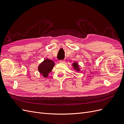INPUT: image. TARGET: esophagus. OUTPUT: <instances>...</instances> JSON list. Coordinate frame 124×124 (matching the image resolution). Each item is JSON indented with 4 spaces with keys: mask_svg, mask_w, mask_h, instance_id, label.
I'll return each mask as SVG.
<instances>
[{
    "mask_svg": "<svg viewBox=\"0 0 124 124\" xmlns=\"http://www.w3.org/2000/svg\"><path fill=\"white\" fill-rule=\"evenodd\" d=\"M59 62H60V63H63L65 62V60H60V61H59Z\"/></svg>",
    "mask_w": 124,
    "mask_h": 124,
    "instance_id": "esophagus-1",
    "label": "esophagus"
}]
</instances>
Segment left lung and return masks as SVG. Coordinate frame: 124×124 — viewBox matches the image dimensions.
I'll use <instances>...</instances> for the list:
<instances>
[{
    "instance_id": "1",
    "label": "left lung",
    "mask_w": 124,
    "mask_h": 124,
    "mask_svg": "<svg viewBox=\"0 0 124 124\" xmlns=\"http://www.w3.org/2000/svg\"><path fill=\"white\" fill-rule=\"evenodd\" d=\"M72 66H73V67L74 69H76L77 71H80L79 66H78V63L77 62H74V63H73V64H72Z\"/></svg>"
}]
</instances>
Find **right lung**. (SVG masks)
<instances>
[{
  "label": "right lung",
  "instance_id": "right-lung-1",
  "mask_svg": "<svg viewBox=\"0 0 124 124\" xmlns=\"http://www.w3.org/2000/svg\"><path fill=\"white\" fill-rule=\"evenodd\" d=\"M55 65V63L52 60L46 59L41 62L38 66V70L40 74L46 78L48 77V74L51 72Z\"/></svg>",
  "mask_w": 124,
  "mask_h": 124
}]
</instances>
